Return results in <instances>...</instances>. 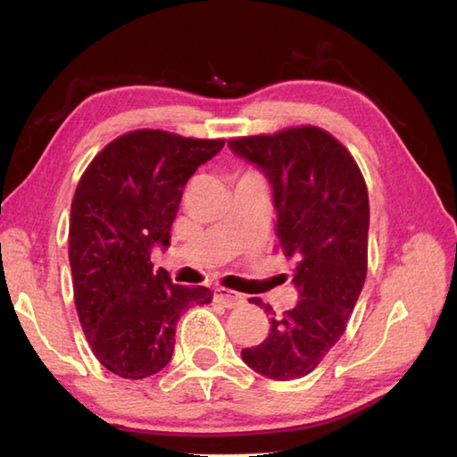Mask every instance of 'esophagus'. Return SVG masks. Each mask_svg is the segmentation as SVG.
<instances>
[{"instance_id":"esophagus-1","label":"esophagus","mask_w":457,"mask_h":457,"mask_svg":"<svg viewBox=\"0 0 457 457\" xmlns=\"http://www.w3.org/2000/svg\"><path fill=\"white\" fill-rule=\"evenodd\" d=\"M213 296H216V300H220V303L223 306H228V308H236V306L245 303V296L244 295L236 293V290L223 288V287H218L216 290H213Z\"/></svg>"}]
</instances>
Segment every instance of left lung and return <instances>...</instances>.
Segmentation results:
<instances>
[{
  "instance_id": "left-lung-1",
  "label": "left lung",
  "mask_w": 457,
  "mask_h": 457,
  "mask_svg": "<svg viewBox=\"0 0 457 457\" xmlns=\"http://www.w3.org/2000/svg\"><path fill=\"white\" fill-rule=\"evenodd\" d=\"M236 154L267 174L277 208V249L295 263L298 303L270 314L269 336L241 349L253 371L277 381L300 378L320 365L339 337L367 275L369 196L355 159L316 125L234 137Z\"/></svg>"
}]
</instances>
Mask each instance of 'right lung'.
<instances>
[{
	"instance_id": "add662e5",
	"label": "right lung",
	"mask_w": 457,
	"mask_h": 457,
	"mask_svg": "<svg viewBox=\"0 0 457 457\" xmlns=\"http://www.w3.org/2000/svg\"><path fill=\"white\" fill-rule=\"evenodd\" d=\"M223 143L135 129L105 145L76 187L68 229L74 304L96 359L118 377L161 371L180 314L212 303L206 287L154 273L151 249L169 245L184 187Z\"/></svg>"
}]
</instances>
